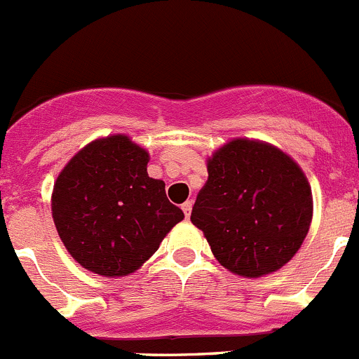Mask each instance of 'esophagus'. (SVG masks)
I'll return each instance as SVG.
<instances>
[{"label":"esophagus","mask_w":359,"mask_h":359,"mask_svg":"<svg viewBox=\"0 0 359 359\" xmlns=\"http://www.w3.org/2000/svg\"><path fill=\"white\" fill-rule=\"evenodd\" d=\"M182 210H184V215L189 217L191 215V210H193V200H187L186 203H184Z\"/></svg>","instance_id":"1"}]
</instances>
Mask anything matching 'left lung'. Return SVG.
<instances>
[{
	"instance_id": "1",
	"label": "left lung",
	"mask_w": 359,
	"mask_h": 359,
	"mask_svg": "<svg viewBox=\"0 0 359 359\" xmlns=\"http://www.w3.org/2000/svg\"><path fill=\"white\" fill-rule=\"evenodd\" d=\"M311 219L313 196L299 165L274 146L247 139L231 140L208 159V180L191 213L217 260L247 278L283 267Z\"/></svg>"
}]
</instances>
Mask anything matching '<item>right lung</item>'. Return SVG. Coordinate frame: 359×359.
<instances>
[{
  "label": "right lung",
  "mask_w": 359,
  "mask_h": 359,
  "mask_svg": "<svg viewBox=\"0 0 359 359\" xmlns=\"http://www.w3.org/2000/svg\"><path fill=\"white\" fill-rule=\"evenodd\" d=\"M147 161L128 137L111 135L83 147L57 177L53 222L85 269L106 278L133 273L184 219L165 182L147 175Z\"/></svg>",
  "instance_id": "right-lung-1"
}]
</instances>
